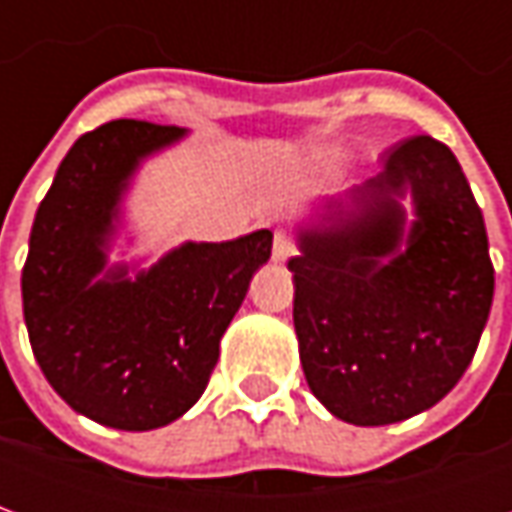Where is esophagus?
Returning a JSON list of instances; mask_svg holds the SVG:
<instances>
[{
  "instance_id": "1",
  "label": "esophagus",
  "mask_w": 512,
  "mask_h": 512,
  "mask_svg": "<svg viewBox=\"0 0 512 512\" xmlns=\"http://www.w3.org/2000/svg\"><path fill=\"white\" fill-rule=\"evenodd\" d=\"M271 255H274L277 263H285L288 257L296 255V241H293V235L285 233V230H277V233H274V252H271Z\"/></svg>"
}]
</instances>
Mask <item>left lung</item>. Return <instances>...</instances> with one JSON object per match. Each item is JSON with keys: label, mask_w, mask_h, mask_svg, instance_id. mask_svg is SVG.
<instances>
[{"label": "left lung", "mask_w": 512, "mask_h": 512, "mask_svg": "<svg viewBox=\"0 0 512 512\" xmlns=\"http://www.w3.org/2000/svg\"><path fill=\"white\" fill-rule=\"evenodd\" d=\"M415 200L405 227L399 200ZM290 257L293 323L312 395L351 425L436 406L472 362L494 301L480 205L433 136L384 153L376 178L329 200Z\"/></svg>", "instance_id": "obj_1"}]
</instances>
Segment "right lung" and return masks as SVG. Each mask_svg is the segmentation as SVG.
<instances>
[{
	"instance_id": "obj_1",
	"label": "right lung",
	"mask_w": 512,
	"mask_h": 512,
	"mask_svg": "<svg viewBox=\"0 0 512 512\" xmlns=\"http://www.w3.org/2000/svg\"><path fill=\"white\" fill-rule=\"evenodd\" d=\"M183 134L112 120L79 136L29 233L21 296L32 354L54 392L106 428H161L200 400L249 279L271 257L274 235L257 230L189 241L134 279L128 266L106 268L134 169Z\"/></svg>"
}]
</instances>
